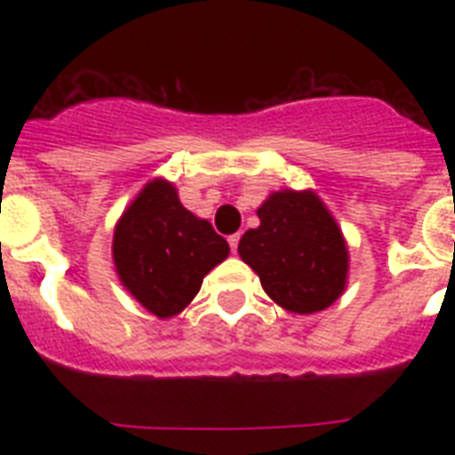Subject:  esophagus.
I'll return each mask as SVG.
<instances>
[{
	"label": "esophagus",
	"mask_w": 455,
	"mask_h": 455,
	"mask_svg": "<svg viewBox=\"0 0 455 455\" xmlns=\"http://www.w3.org/2000/svg\"><path fill=\"white\" fill-rule=\"evenodd\" d=\"M238 243H241V234L228 235V245H231V252H235V250H238Z\"/></svg>",
	"instance_id": "esophagus-1"
}]
</instances>
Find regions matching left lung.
I'll return each instance as SVG.
<instances>
[{
    "mask_svg": "<svg viewBox=\"0 0 455 455\" xmlns=\"http://www.w3.org/2000/svg\"><path fill=\"white\" fill-rule=\"evenodd\" d=\"M259 227L245 231L238 255L283 309L314 314L342 295L347 245L338 224L311 191L274 193L259 210Z\"/></svg>",
    "mask_w": 455,
    "mask_h": 455,
    "instance_id": "obj_1",
    "label": "left lung"
}]
</instances>
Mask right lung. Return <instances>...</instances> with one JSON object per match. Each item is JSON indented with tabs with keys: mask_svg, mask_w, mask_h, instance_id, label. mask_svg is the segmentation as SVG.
<instances>
[{
	"mask_svg": "<svg viewBox=\"0 0 455 455\" xmlns=\"http://www.w3.org/2000/svg\"><path fill=\"white\" fill-rule=\"evenodd\" d=\"M228 243L186 210L174 186L156 179L127 207L113 235L124 288L156 316H174L198 295L205 274L224 262Z\"/></svg>",
	"mask_w": 455,
	"mask_h": 455,
	"instance_id": "right-lung-1",
	"label": "right lung"
}]
</instances>
